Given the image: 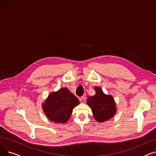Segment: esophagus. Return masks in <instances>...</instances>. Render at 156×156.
I'll use <instances>...</instances> for the list:
<instances>
[{
    "mask_svg": "<svg viewBox=\"0 0 156 156\" xmlns=\"http://www.w3.org/2000/svg\"><path fill=\"white\" fill-rule=\"evenodd\" d=\"M81 99H82V100L85 101L86 99V94H84L82 96H81Z\"/></svg>",
    "mask_w": 156,
    "mask_h": 156,
    "instance_id": "esophagus-1",
    "label": "esophagus"
}]
</instances>
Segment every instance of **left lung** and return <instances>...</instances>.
I'll use <instances>...</instances> for the list:
<instances>
[{"label":"left lung","instance_id":"8db88e82","mask_svg":"<svg viewBox=\"0 0 156 156\" xmlns=\"http://www.w3.org/2000/svg\"><path fill=\"white\" fill-rule=\"evenodd\" d=\"M95 95L88 98L87 104L92 109L94 117L99 122L111 118L116 112L113 97L104 94L99 87H95Z\"/></svg>","mask_w":156,"mask_h":156}]
</instances>
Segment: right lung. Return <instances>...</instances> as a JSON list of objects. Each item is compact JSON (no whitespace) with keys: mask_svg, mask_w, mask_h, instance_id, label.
<instances>
[{"mask_svg":"<svg viewBox=\"0 0 156 156\" xmlns=\"http://www.w3.org/2000/svg\"><path fill=\"white\" fill-rule=\"evenodd\" d=\"M78 98L67 88L51 94L43 105V110L47 118L55 122H66L73 109L79 104Z\"/></svg>","mask_w":156,"mask_h":156,"instance_id":"right-lung-1","label":"right lung"}]
</instances>
